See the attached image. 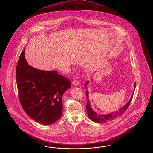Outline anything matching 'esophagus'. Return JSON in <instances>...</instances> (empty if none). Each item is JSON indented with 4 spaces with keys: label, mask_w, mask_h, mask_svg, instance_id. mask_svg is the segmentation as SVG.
<instances>
[{
    "label": "esophagus",
    "mask_w": 153,
    "mask_h": 153,
    "mask_svg": "<svg viewBox=\"0 0 153 153\" xmlns=\"http://www.w3.org/2000/svg\"><path fill=\"white\" fill-rule=\"evenodd\" d=\"M79 81L77 80V79H73V81H72V84L74 86H78L79 85Z\"/></svg>",
    "instance_id": "34e87169"
}]
</instances>
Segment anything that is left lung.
Masks as SVG:
<instances>
[{
  "label": "left lung",
  "instance_id": "left-lung-1",
  "mask_svg": "<svg viewBox=\"0 0 153 153\" xmlns=\"http://www.w3.org/2000/svg\"><path fill=\"white\" fill-rule=\"evenodd\" d=\"M89 84V81H87L85 82L84 87L85 88L87 87V85ZM135 82L134 84V92L133 94L131 96V99H130V100L127 102V103L126 104H125L123 107H122V108H120V109L118 110V111L117 112H111L109 113L107 115H101V114H99L97 113H96L95 111H94L91 105L90 104V102L88 98V91L86 92V95H87V105H86V108H87V111L88 115L89 118L93 122H96V123H102V122H108L114 119H115L117 117H119L120 115H122L124 112L127 110L128 108V106L130 105V103H131L132 97H133V94L134 93V91H135Z\"/></svg>",
  "mask_w": 153,
  "mask_h": 153
}]
</instances>
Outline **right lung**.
<instances>
[{"label": "right lung", "instance_id": "obj_1", "mask_svg": "<svg viewBox=\"0 0 153 153\" xmlns=\"http://www.w3.org/2000/svg\"><path fill=\"white\" fill-rule=\"evenodd\" d=\"M19 99L26 113L38 123L49 125L62 115V97L70 81L56 71L38 69L28 64L25 50L16 68Z\"/></svg>", "mask_w": 153, "mask_h": 153}]
</instances>
